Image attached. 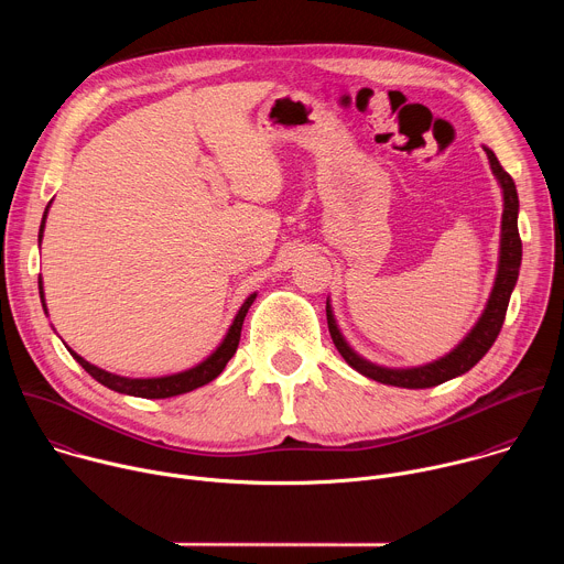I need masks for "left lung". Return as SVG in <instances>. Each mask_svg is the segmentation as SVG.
<instances>
[{
    "label": "left lung",
    "instance_id": "left-lung-1",
    "mask_svg": "<svg viewBox=\"0 0 564 564\" xmlns=\"http://www.w3.org/2000/svg\"><path fill=\"white\" fill-rule=\"evenodd\" d=\"M491 170L502 187V196H505V212H502V238H500V263H498V276L489 296V303L481 312L479 321L473 326V330L462 339V344H457V348H453L446 357L426 364V366H417V368H383L377 364L366 361L364 357H359L344 339V335L337 328V321L330 307V301L326 303V314H328V328H330V337L337 346V350L341 352V357L348 361V366H352L357 372H361L364 377H370L379 383H388V386H399V388H433L437 383H444L453 377H459L464 372H468L481 357L489 352V348L496 344L505 316H507V307H509V299L511 292L516 288L518 281V272H520V261H522V240H520V231H518V192H516V183L513 178L502 170L500 160L496 158V153L491 149H487Z\"/></svg>",
    "mask_w": 564,
    "mask_h": 564
}]
</instances>
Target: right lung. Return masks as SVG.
Instances as JSON below:
<instances>
[{
  "label": "right lung",
  "instance_id": "obj_1",
  "mask_svg": "<svg viewBox=\"0 0 564 564\" xmlns=\"http://www.w3.org/2000/svg\"><path fill=\"white\" fill-rule=\"evenodd\" d=\"M48 212V207H46ZM46 212H44V218H42V225H40V240H42V234H44V223H46ZM40 299H42V305H44V312H46V303H44V292H42V279H40ZM257 294H250L246 299V303L240 305L238 314L234 316V324L229 326L225 339L220 341V346L205 359L200 361L198 366L185 370V372H176V375H167V377H151V379H131V377H120V375H113V372H107L94 364H89L87 359L79 357L77 352H70V357L83 366L96 381H100L102 386L116 390V392H122V394H131V397H144V399H167V397H176V394H183V392H189V390H196L205 383H209L212 379H216L227 361L234 357L236 348H238V341H240V328H243V318L250 310V305L254 303Z\"/></svg>",
  "mask_w": 564,
  "mask_h": 564
}]
</instances>
